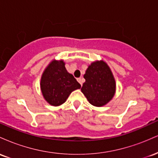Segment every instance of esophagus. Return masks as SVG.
<instances>
[{"label": "esophagus", "instance_id": "esophagus-1", "mask_svg": "<svg viewBox=\"0 0 158 158\" xmlns=\"http://www.w3.org/2000/svg\"><path fill=\"white\" fill-rule=\"evenodd\" d=\"M77 81H79V83H80L81 85H82V81H83V79H82V78H78Z\"/></svg>", "mask_w": 158, "mask_h": 158}]
</instances>
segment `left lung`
Returning a JSON list of instances; mask_svg holds the SVG:
<instances>
[{
	"label": "left lung",
	"mask_w": 158,
	"mask_h": 158,
	"mask_svg": "<svg viewBox=\"0 0 158 158\" xmlns=\"http://www.w3.org/2000/svg\"><path fill=\"white\" fill-rule=\"evenodd\" d=\"M81 92L92 106L102 107L113 99L116 81L110 67L103 60L95 61L87 68Z\"/></svg>",
	"instance_id": "8db88e82"
}]
</instances>
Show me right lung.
Masks as SVG:
<instances>
[{
    "instance_id": "right-lung-1",
    "label": "right lung",
    "mask_w": 158,
    "mask_h": 158,
    "mask_svg": "<svg viewBox=\"0 0 158 158\" xmlns=\"http://www.w3.org/2000/svg\"><path fill=\"white\" fill-rule=\"evenodd\" d=\"M40 88L47 102L50 106H59L66 102L73 90L79 89L81 85L68 73L62 59H53L43 71Z\"/></svg>"
}]
</instances>
